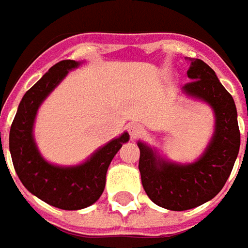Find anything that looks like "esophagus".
Masks as SVG:
<instances>
[{"instance_id":"1","label":"esophagus","mask_w":248,"mask_h":248,"mask_svg":"<svg viewBox=\"0 0 248 248\" xmlns=\"http://www.w3.org/2000/svg\"><path fill=\"white\" fill-rule=\"evenodd\" d=\"M128 132L131 139H137L143 134V127L140 124H138V123H134V124H131L128 127Z\"/></svg>"}]
</instances>
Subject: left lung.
<instances>
[{"label":"left lung","mask_w":248,"mask_h":248,"mask_svg":"<svg viewBox=\"0 0 248 248\" xmlns=\"http://www.w3.org/2000/svg\"><path fill=\"white\" fill-rule=\"evenodd\" d=\"M184 93L204 100L214 110L215 129L204 153L195 163L178 164L157 156L138 142L139 171L149 199L167 210L185 211L214 199L232 172L240 148L237 111L232 95L203 61L190 59Z\"/></svg>","instance_id":"8db88e82"}]
</instances>
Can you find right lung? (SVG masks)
I'll use <instances>...</instances> for the list:
<instances>
[{
	"instance_id": "1",
	"label": "right lung",
	"mask_w": 248,
	"mask_h": 248,
	"mask_svg": "<svg viewBox=\"0 0 248 248\" xmlns=\"http://www.w3.org/2000/svg\"><path fill=\"white\" fill-rule=\"evenodd\" d=\"M78 66L80 63L76 61L53 64L24 93L9 132V150L15 171L24 187L45 203L62 210H81L99 199L111 160L129 139L128 132L121 134L78 166H55L41 156L33 135L38 108L66 74Z\"/></svg>"
}]
</instances>
